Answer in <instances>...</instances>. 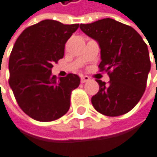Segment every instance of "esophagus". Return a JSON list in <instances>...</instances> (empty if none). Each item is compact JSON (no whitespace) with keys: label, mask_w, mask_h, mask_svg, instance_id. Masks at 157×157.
<instances>
[{"label":"esophagus","mask_w":157,"mask_h":157,"mask_svg":"<svg viewBox=\"0 0 157 157\" xmlns=\"http://www.w3.org/2000/svg\"><path fill=\"white\" fill-rule=\"evenodd\" d=\"M90 80V78L88 77V76H82L81 77V83H86V82H88Z\"/></svg>","instance_id":"obj_1"}]
</instances>
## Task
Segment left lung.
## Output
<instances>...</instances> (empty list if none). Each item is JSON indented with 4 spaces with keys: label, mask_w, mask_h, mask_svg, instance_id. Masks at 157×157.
<instances>
[{
    "label": "left lung",
    "mask_w": 157,
    "mask_h": 157,
    "mask_svg": "<svg viewBox=\"0 0 157 157\" xmlns=\"http://www.w3.org/2000/svg\"><path fill=\"white\" fill-rule=\"evenodd\" d=\"M80 29L98 43L99 71L110 77L109 85L96 80L99 90L91 98L93 107L107 116L128 113L146 88L151 70L147 44L133 28L112 18L81 24Z\"/></svg>",
    "instance_id": "1"
}]
</instances>
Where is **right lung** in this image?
Segmentation results:
<instances>
[{"label":"right lung","mask_w":157,"mask_h":157,"mask_svg":"<svg viewBox=\"0 0 157 157\" xmlns=\"http://www.w3.org/2000/svg\"><path fill=\"white\" fill-rule=\"evenodd\" d=\"M78 28L79 24L45 19L23 30L15 43L9 85L21 110L34 120H57L70 109L71 91L79 86L80 78L69 73L58 79L51 70L63 58L65 44Z\"/></svg>","instance_id":"obj_1"}]
</instances>
